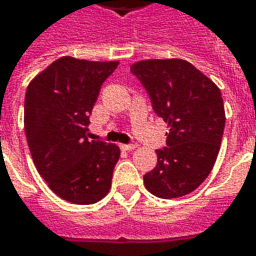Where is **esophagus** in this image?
<instances>
[{
    "label": "esophagus",
    "mask_w": 256,
    "mask_h": 256,
    "mask_svg": "<svg viewBox=\"0 0 256 256\" xmlns=\"http://www.w3.org/2000/svg\"><path fill=\"white\" fill-rule=\"evenodd\" d=\"M120 148L123 150H133L136 148V145H126V144H122L120 145Z\"/></svg>",
    "instance_id": "34e87169"
}]
</instances>
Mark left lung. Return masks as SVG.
Returning a JSON list of instances; mask_svg holds the SVG:
<instances>
[{"mask_svg":"<svg viewBox=\"0 0 256 256\" xmlns=\"http://www.w3.org/2000/svg\"><path fill=\"white\" fill-rule=\"evenodd\" d=\"M130 70L168 124L167 146L156 150L145 188L160 198L185 196L208 177L220 152L226 119L220 88L182 58L141 60Z\"/></svg>","mask_w":256,"mask_h":256,"instance_id":"1","label":"left lung"}]
</instances>
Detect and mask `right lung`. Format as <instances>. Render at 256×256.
<instances>
[{
  "mask_svg": "<svg viewBox=\"0 0 256 256\" xmlns=\"http://www.w3.org/2000/svg\"><path fill=\"white\" fill-rule=\"evenodd\" d=\"M119 62L58 58L26 92L24 130L32 160L48 186L74 204H93L111 189L120 156L115 144L89 141V115Z\"/></svg>",
  "mask_w": 256,
  "mask_h": 256,
  "instance_id": "right-lung-1",
  "label": "right lung"
}]
</instances>
